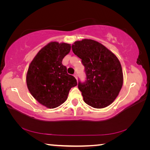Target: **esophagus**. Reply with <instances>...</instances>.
I'll use <instances>...</instances> for the list:
<instances>
[{
  "label": "esophagus",
  "mask_w": 150,
  "mask_h": 150,
  "mask_svg": "<svg viewBox=\"0 0 150 150\" xmlns=\"http://www.w3.org/2000/svg\"><path fill=\"white\" fill-rule=\"evenodd\" d=\"M73 75H74V77L76 78V79H77V73H75V74Z\"/></svg>",
  "instance_id": "obj_1"
}]
</instances>
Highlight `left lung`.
Masks as SVG:
<instances>
[{"instance_id": "obj_1", "label": "left lung", "mask_w": 150, "mask_h": 150, "mask_svg": "<svg viewBox=\"0 0 150 150\" xmlns=\"http://www.w3.org/2000/svg\"><path fill=\"white\" fill-rule=\"evenodd\" d=\"M72 50L85 67L86 80L78 83L85 103L95 108L110 105L123 85L122 69L117 57L93 40L75 42Z\"/></svg>"}]
</instances>
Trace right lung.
Returning a JSON list of instances; mask_svg holds the SVG:
<instances>
[{"label":"right lung","mask_w":150,"mask_h":150,"mask_svg":"<svg viewBox=\"0 0 150 150\" xmlns=\"http://www.w3.org/2000/svg\"><path fill=\"white\" fill-rule=\"evenodd\" d=\"M71 45L52 42L39 51L29 65L27 87L42 105L54 108L67 100L71 88L77 86L76 79L67 72L62 60L69 53Z\"/></svg>","instance_id":"1"}]
</instances>
